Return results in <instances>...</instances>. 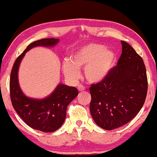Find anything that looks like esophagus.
I'll return each instance as SVG.
<instances>
[{
    "instance_id": "esophagus-1",
    "label": "esophagus",
    "mask_w": 157,
    "mask_h": 157,
    "mask_svg": "<svg viewBox=\"0 0 157 157\" xmlns=\"http://www.w3.org/2000/svg\"><path fill=\"white\" fill-rule=\"evenodd\" d=\"M78 90L79 91H83L85 90V87L82 85H78Z\"/></svg>"
}]
</instances>
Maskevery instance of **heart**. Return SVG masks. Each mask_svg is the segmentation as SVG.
Instances as JSON below:
<instances>
[{
  "instance_id": "obj_1",
  "label": "heart",
  "mask_w": 157,
  "mask_h": 157,
  "mask_svg": "<svg viewBox=\"0 0 157 157\" xmlns=\"http://www.w3.org/2000/svg\"><path fill=\"white\" fill-rule=\"evenodd\" d=\"M117 56L104 45L91 43L78 48L71 56V61H65L63 73L71 80L79 76L78 70L85 68L86 78L89 82L98 83L104 80L114 66Z\"/></svg>"
}]
</instances>
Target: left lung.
I'll use <instances>...</instances> for the list:
<instances>
[{"label":"left lung","mask_w":157,"mask_h":157,"mask_svg":"<svg viewBox=\"0 0 157 157\" xmlns=\"http://www.w3.org/2000/svg\"><path fill=\"white\" fill-rule=\"evenodd\" d=\"M117 66L104 80L89 88L90 112L99 127L113 130L127 124L142 108L148 81L144 61L129 44L121 40Z\"/></svg>","instance_id":"left-lung-1"}]
</instances>
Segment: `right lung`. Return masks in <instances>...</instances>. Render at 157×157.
<instances>
[{"mask_svg":"<svg viewBox=\"0 0 157 157\" xmlns=\"http://www.w3.org/2000/svg\"><path fill=\"white\" fill-rule=\"evenodd\" d=\"M58 38H44L28 46L17 58L10 78V95L13 106L28 126L43 132H53L61 127L66 117L68 105L78 96L76 88L59 83L51 95L43 99L27 97L18 83L19 65L25 53L36 46H54Z\"/></svg>","mask_w":157,"mask_h":157,"instance_id":"1","label":"right lung"}]
</instances>
